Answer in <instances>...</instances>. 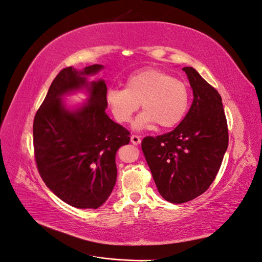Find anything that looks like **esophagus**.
<instances>
[{
    "mask_svg": "<svg viewBox=\"0 0 262 262\" xmlns=\"http://www.w3.org/2000/svg\"><path fill=\"white\" fill-rule=\"evenodd\" d=\"M131 142H132V144H135V146H138V144H140L141 139H140V137H139V136L132 135L131 136Z\"/></svg>",
    "mask_w": 262,
    "mask_h": 262,
    "instance_id": "esophagus-1",
    "label": "esophagus"
}]
</instances>
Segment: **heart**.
Returning a JSON list of instances; mask_svg holds the SVG:
<instances>
[{
	"instance_id": "1",
	"label": "heart",
	"mask_w": 262,
	"mask_h": 262,
	"mask_svg": "<svg viewBox=\"0 0 262 262\" xmlns=\"http://www.w3.org/2000/svg\"><path fill=\"white\" fill-rule=\"evenodd\" d=\"M106 103L120 123H129L141 103L143 112L135 123L137 129L155 123L168 129L183 121L189 106V93L182 80L157 68H144L126 77L124 89H111Z\"/></svg>"
}]
</instances>
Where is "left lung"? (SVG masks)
Listing matches in <instances>:
<instances>
[{
    "label": "left lung",
    "mask_w": 262,
    "mask_h": 262,
    "mask_svg": "<svg viewBox=\"0 0 262 262\" xmlns=\"http://www.w3.org/2000/svg\"><path fill=\"white\" fill-rule=\"evenodd\" d=\"M194 100L172 131L146 137L144 158L160 195L175 204L189 202L210 187L229 144L222 98L193 67H184Z\"/></svg>",
    "instance_id": "1"
}]
</instances>
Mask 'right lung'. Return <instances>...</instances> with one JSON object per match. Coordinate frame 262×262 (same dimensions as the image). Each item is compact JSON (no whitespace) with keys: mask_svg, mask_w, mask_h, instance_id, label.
<instances>
[{"mask_svg":"<svg viewBox=\"0 0 262 262\" xmlns=\"http://www.w3.org/2000/svg\"><path fill=\"white\" fill-rule=\"evenodd\" d=\"M102 65L83 71L63 68L52 80L33 121V148L38 171L47 187L67 204L97 208L116 182V151L130 142V132L105 113L106 84L87 82ZM86 88L90 100L69 112L61 97Z\"/></svg>","mask_w":262,"mask_h":262,"instance_id":"add662e5","label":"right lung"}]
</instances>
